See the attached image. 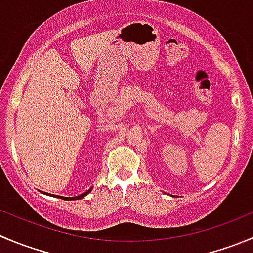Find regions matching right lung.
<instances>
[{
	"mask_svg": "<svg viewBox=\"0 0 253 253\" xmlns=\"http://www.w3.org/2000/svg\"><path fill=\"white\" fill-rule=\"evenodd\" d=\"M91 192V188L89 189V190H86V192L85 193H83V194H80V195H78V197H72V198H69V197H60V195H53V194H49V193H44V194H46V195H50V197H55V198H60V199H63V200H80V199H83V198L84 197H86L87 194H89V193Z\"/></svg>",
	"mask_w": 253,
	"mask_h": 253,
	"instance_id": "1",
	"label": "right lung"
}]
</instances>
